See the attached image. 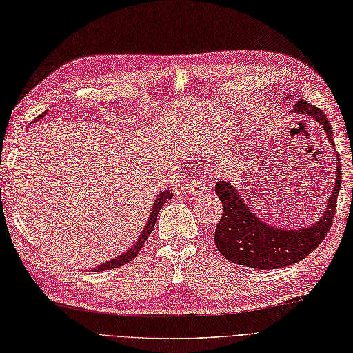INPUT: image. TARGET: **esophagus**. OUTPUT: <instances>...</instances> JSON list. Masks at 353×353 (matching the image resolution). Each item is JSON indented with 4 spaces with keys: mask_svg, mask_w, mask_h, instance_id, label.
<instances>
[{
    "mask_svg": "<svg viewBox=\"0 0 353 353\" xmlns=\"http://www.w3.org/2000/svg\"><path fill=\"white\" fill-rule=\"evenodd\" d=\"M205 185H207V175L203 174V172H198V174H194L192 176L189 185H187V192L190 194H199L205 190Z\"/></svg>",
    "mask_w": 353,
    "mask_h": 353,
    "instance_id": "34e87169",
    "label": "esophagus"
}]
</instances>
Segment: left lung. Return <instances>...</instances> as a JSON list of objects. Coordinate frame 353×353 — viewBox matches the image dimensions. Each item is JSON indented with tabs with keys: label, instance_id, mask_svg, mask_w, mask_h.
Masks as SVG:
<instances>
[{
	"label": "left lung",
	"instance_id": "left-lung-1",
	"mask_svg": "<svg viewBox=\"0 0 353 353\" xmlns=\"http://www.w3.org/2000/svg\"><path fill=\"white\" fill-rule=\"evenodd\" d=\"M294 113L311 116L322 125L330 143L334 145L332 128L325 113L308 101H297ZM335 189L327 202L326 213L312 226L297 230L275 228L263 222L248 207L231 183L219 181L216 193L222 202V217L214 232V243L226 260L254 269H279L303 260L325 240L331 230L336 210V196L341 187V163L336 155Z\"/></svg>",
	"mask_w": 353,
	"mask_h": 353
}]
</instances>
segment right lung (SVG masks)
Here are the masks:
<instances>
[{
  "label": "right lung",
  "instance_id": "add662e5",
  "mask_svg": "<svg viewBox=\"0 0 353 353\" xmlns=\"http://www.w3.org/2000/svg\"><path fill=\"white\" fill-rule=\"evenodd\" d=\"M45 113H46V112H45ZM45 113H43V114H45ZM43 114L39 116V119H42ZM172 196H174V193L169 192V190H164V192H161V193L159 194V196H157V199H155V202H154V207H152V210H151L150 219H148V222H146V225H145V228H143L142 234H140V237L137 239V241L134 243V245H132V246H131V249H128L127 252H123L122 255L116 256V258H113V260L107 261V263H104V264H99V265H97L95 272H101V270H110V269H114V268H121V265H123V264H128L130 261L134 260V258L137 256V254L140 252V249L143 248V245H145V241L148 240V237L151 236V232H152L154 226H155V221H157V217H159V213H160L161 207H163L164 203H166V201H169Z\"/></svg>",
  "mask_w": 353,
  "mask_h": 353
}]
</instances>
